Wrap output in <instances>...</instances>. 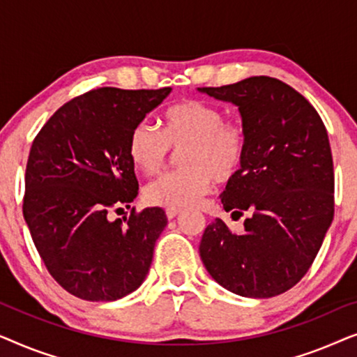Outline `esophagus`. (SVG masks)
<instances>
[{
  "mask_svg": "<svg viewBox=\"0 0 357 357\" xmlns=\"http://www.w3.org/2000/svg\"><path fill=\"white\" fill-rule=\"evenodd\" d=\"M180 213H182V209H178V208H167V209H165V216H167V219L177 218Z\"/></svg>",
  "mask_w": 357,
  "mask_h": 357,
  "instance_id": "esophagus-1",
  "label": "esophagus"
}]
</instances>
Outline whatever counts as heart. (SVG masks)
<instances>
[{"instance_id":"b5f03b06","label":"heart","mask_w":357,"mask_h":357,"mask_svg":"<svg viewBox=\"0 0 357 357\" xmlns=\"http://www.w3.org/2000/svg\"><path fill=\"white\" fill-rule=\"evenodd\" d=\"M222 109L203 100H182L162 114V131L149 121L131 130L128 155L141 172L153 175L167 164L170 148L182 149L183 169L160 175L146 185L144 199L153 206H195L216 180L226 183L245 158V130L226 121Z\"/></svg>"}]
</instances>
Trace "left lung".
I'll return each instance as SVG.
<instances>
[{
    "label": "left lung",
    "instance_id": "1",
    "mask_svg": "<svg viewBox=\"0 0 357 357\" xmlns=\"http://www.w3.org/2000/svg\"><path fill=\"white\" fill-rule=\"evenodd\" d=\"M198 91L231 102L242 116L245 158L221 203L232 216L248 213L241 234L214 219L199 257L234 294H282L309 271L333 221V158L324 121L304 96L270 76Z\"/></svg>",
    "mask_w": 357,
    "mask_h": 357
}]
</instances>
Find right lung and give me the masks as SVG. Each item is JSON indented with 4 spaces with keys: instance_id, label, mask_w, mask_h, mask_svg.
I'll return each mask as SVG.
<instances>
[{
    "instance_id": "1",
    "label": "right lung",
    "mask_w": 357,
    "mask_h": 357,
    "mask_svg": "<svg viewBox=\"0 0 357 357\" xmlns=\"http://www.w3.org/2000/svg\"><path fill=\"white\" fill-rule=\"evenodd\" d=\"M170 87H100L60 107L33 139L22 213L47 270L84 301H116L143 284L167 226L162 208H130L138 180L128 155L131 130L162 104Z\"/></svg>"
}]
</instances>
